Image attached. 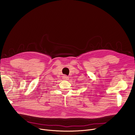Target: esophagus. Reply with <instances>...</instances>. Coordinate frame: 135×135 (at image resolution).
<instances>
[{"label":"esophagus","mask_w":135,"mask_h":135,"mask_svg":"<svg viewBox=\"0 0 135 135\" xmlns=\"http://www.w3.org/2000/svg\"><path fill=\"white\" fill-rule=\"evenodd\" d=\"M63 79L65 80H68V77L66 75H64L63 76Z\"/></svg>","instance_id":"esophagus-1"}]
</instances>
